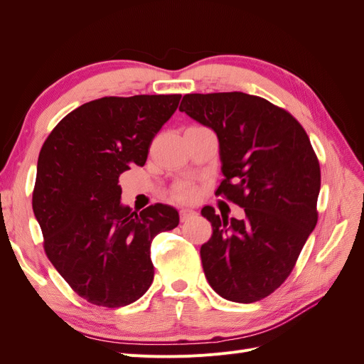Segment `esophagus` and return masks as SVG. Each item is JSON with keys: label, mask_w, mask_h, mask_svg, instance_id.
I'll list each match as a JSON object with an SVG mask.
<instances>
[{"label": "esophagus", "mask_w": 364, "mask_h": 364, "mask_svg": "<svg viewBox=\"0 0 364 364\" xmlns=\"http://www.w3.org/2000/svg\"><path fill=\"white\" fill-rule=\"evenodd\" d=\"M179 214H181V220H182V222H186V220H190V218H193V217L197 215L196 211H193V209H188V208H182Z\"/></svg>", "instance_id": "34e87169"}]
</instances>
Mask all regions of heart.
<instances>
[{
	"instance_id": "obj_1",
	"label": "heart",
	"mask_w": 364,
	"mask_h": 364,
	"mask_svg": "<svg viewBox=\"0 0 364 364\" xmlns=\"http://www.w3.org/2000/svg\"><path fill=\"white\" fill-rule=\"evenodd\" d=\"M176 197H178L179 200H191L194 197V190L190 185L182 183L178 186V188H176Z\"/></svg>"
}]
</instances>
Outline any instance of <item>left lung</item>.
<instances>
[{
  "instance_id": "8db88e82",
  "label": "left lung",
  "mask_w": 364,
  "mask_h": 364,
  "mask_svg": "<svg viewBox=\"0 0 364 364\" xmlns=\"http://www.w3.org/2000/svg\"><path fill=\"white\" fill-rule=\"evenodd\" d=\"M179 111L215 132L225 179L215 194L245 208L243 220L202 215L209 285L228 301L257 302L289 278L317 223L321 167L304 127L284 109L245 92L186 94Z\"/></svg>"
}]
</instances>
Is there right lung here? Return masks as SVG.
I'll return each mask as SVG.
<instances>
[{"mask_svg":"<svg viewBox=\"0 0 364 364\" xmlns=\"http://www.w3.org/2000/svg\"><path fill=\"white\" fill-rule=\"evenodd\" d=\"M181 94L103 97L74 109L53 129L38 159L33 213L48 259L87 302L118 308L153 282L151 241L179 225L173 206L138 214L119 202L118 178L147 161L153 138Z\"/></svg>","mask_w":364,"mask_h":364,"instance_id":"add662e5","label":"right lung"}]
</instances>
